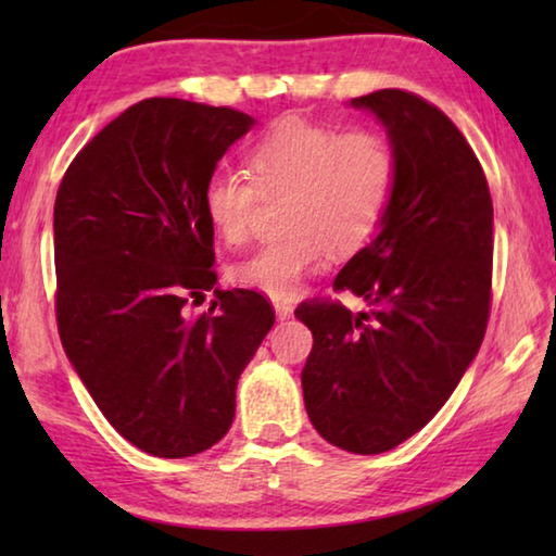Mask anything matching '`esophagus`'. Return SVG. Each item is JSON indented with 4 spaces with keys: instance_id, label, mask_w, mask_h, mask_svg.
<instances>
[{
    "instance_id": "esophagus-1",
    "label": "esophagus",
    "mask_w": 556,
    "mask_h": 556,
    "mask_svg": "<svg viewBox=\"0 0 556 556\" xmlns=\"http://www.w3.org/2000/svg\"><path fill=\"white\" fill-rule=\"evenodd\" d=\"M275 312L279 321H287V318H291V314H294V306H291L289 301H275Z\"/></svg>"
}]
</instances>
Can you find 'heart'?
I'll return each instance as SVG.
<instances>
[{
    "label": "heart",
    "instance_id": "heart-1",
    "mask_svg": "<svg viewBox=\"0 0 556 556\" xmlns=\"http://www.w3.org/2000/svg\"><path fill=\"white\" fill-rule=\"evenodd\" d=\"M248 174L215 172L203 186L205 220L228 244L250 238L262 201L285 199V238L235 262L230 279L291 296L306 275L372 240L397 188V154L378 129H341L287 117L248 152Z\"/></svg>",
    "mask_w": 556,
    "mask_h": 556
}]
</instances>
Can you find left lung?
Segmentation results:
<instances>
[{
  "instance_id": "8db88e82",
  "label": "left lung",
  "mask_w": 556,
  "mask_h": 556,
  "mask_svg": "<svg viewBox=\"0 0 556 556\" xmlns=\"http://www.w3.org/2000/svg\"><path fill=\"white\" fill-rule=\"evenodd\" d=\"M351 102L388 127L397 188L380 232L333 281L370 312L331 299L296 306L314 336L301 388L328 444L382 454L444 407L483 343L493 201L473 149L437 105L400 88Z\"/></svg>"
}]
</instances>
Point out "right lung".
<instances>
[{
  "instance_id": "obj_1",
  "label": "right lung",
  "mask_w": 556,
  "mask_h": 556,
  "mask_svg": "<svg viewBox=\"0 0 556 556\" xmlns=\"http://www.w3.org/2000/svg\"><path fill=\"white\" fill-rule=\"evenodd\" d=\"M255 119L149 98L102 127L55 193V321L105 419L159 458L228 434L235 388L275 324L255 289H218L203 186ZM205 290L208 313L190 306Z\"/></svg>"
}]
</instances>
